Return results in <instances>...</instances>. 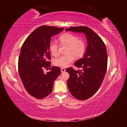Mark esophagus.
<instances>
[{"label":"esophagus","mask_w":127,"mask_h":127,"mask_svg":"<svg viewBox=\"0 0 127 127\" xmlns=\"http://www.w3.org/2000/svg\"><path fill=\"white\" fill-rule=\"evenodd\" d=\"M65 71H66V70H65L64 68H61V72H64Z\"/></svg>","instance_id":"esophagus-1"}]
</instances>
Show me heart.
Returning <instances> with one entry per match:
<instances>
[{
  "instance_id": "1",
  "label": "heart",
  "mask_w": 127,
  "mask_h": 127,
  "mask_svg": "<svg viewBox=\"0 0 127 127\" xmlns=\"http://www.w3.org/2000/svg\"><path fill=\"white\" fill-rule=\"evenodd\" d=\"M59 40L61 44L68 45L67 55H62L53 60V64L60 67H67L76 58L81 57L85 51L86 44L82 39H79L77 35L66 33L61 35ZM49 50L52 55L56 56L59 53L58 45L55 41H52L49 45Z\"/></svg>"
}]
</instances>
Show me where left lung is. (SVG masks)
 <instances>
[{"label": "left lung", "instance_id": "1", "mask_svg": "<svg viewBox=\"0 0 127 127\" xmlns=\"http://www.w3.org/2000/svg\"><path fill=\"white\" fill-rule=\"evenodd\" d=\"M66 31L83 33L86 36L85 54L74 64L82 70H75L72 68L66 70L69 74L67 85L70 93L75 98L85 100L98 91L103 81L107 64L106 46L101 38L88 27H71Z\"/></svg>", "mask_w": 127, "mask_h": 127}]
</instances>
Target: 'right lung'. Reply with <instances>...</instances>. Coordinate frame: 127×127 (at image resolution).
<instances>
[{
    "instance_id": "right-lung-1",
    "label": "right lung",
    "mask_w": 127,
    "mask_h": 127,
    "mask_svg": "<svg viewBox=\"0 0 127 127\" xmlns=\"http://www.w3.org/2000/svg\"><path fill=\"white\" fill-rule=\"evenodd\" d=\"M64 28L42 26L26 38L21 49L18 58V72L26 91L37 99L51 93L53 83L61 71L53 66L44 74V68L51 67L49 45L51 37L61 32Z\"/></svg>"
}]
</instances>
